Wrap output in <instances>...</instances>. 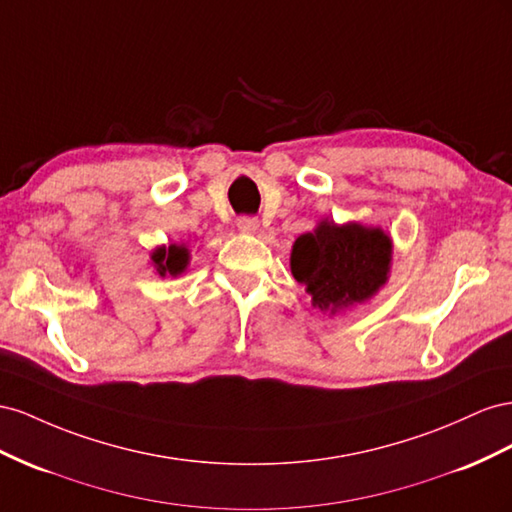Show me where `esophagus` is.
<instances>
[{
    "mask_svg": "<svg viewBox=\"0 0 512 512\" xmlns=\"http://www.w3.org/2000/svg\"><path fill=\"white\" fill-rule=\"evenodd\" d=\"M238 231L240 233H257L259 221L253 216H242V218H238Z\"/></svg>",
    "mask_w": 512,
    "mask_h": 512,
    "instance_id": "1",
    "label": "esophagus"
}]
</instances>
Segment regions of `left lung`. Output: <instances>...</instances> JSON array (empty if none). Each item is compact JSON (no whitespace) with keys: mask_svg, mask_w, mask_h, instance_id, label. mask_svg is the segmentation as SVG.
I'll return each mask as SVG.
<instances>
[{"mask_svg":"<svg viewBox=\"0 0 512 512\" xmlns=\"http://www.w3.org/2000/svg\"><path fill=\"white\" fill-rule=\"evenodd\" d=\"M289 266L321 313H345L379 294L392 268V238L382 227L321 218L291 246Z\"/></svg>","mask_w":512,"mask_h":512,"instance_id":"obj_1","label":"left lung"}]
</instances>
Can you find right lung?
<instances>
[{
	"mask_svg": "<svg viewBox=\"0 0 512 512\" xmlns=\"http://www.w3.org/2000/svg\"><path fill=\"white\" fill-rule=\"evenodd\" d=\"M150 261L156 270L158 276H180L188 270V264H191V248H188L186 242L180 244H160L156 248H152L150 253Z\"/></svg>",
	"mask_w": 512,
	"mask_h": 512,
	"instance_id": "add662e5",
	"label": "right lung"
}]
</instances>
